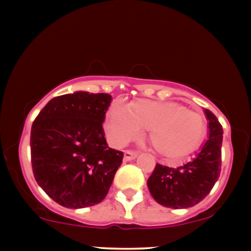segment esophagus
Returning a JSON list of instances; mask_svg holds the SVG:
<instances>
[{"label":"esophagus","instance_id":"1","mask_svg":"<svg viewBox=\"0 0 251 251\" xmlns=\"http://www.w3.org/2000/svg\"><path fill=\"white\" fill-rule=\"evenodd\" d=\"M138 155V152H133V151H125V153H124V160L125 162H129V160H133L137 158Z\"/></svg>","mask_w":251,"mask_h":251}]
</instances>
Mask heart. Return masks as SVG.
I'll return each instance as SVG.
<instances>
[{
	"instance_id": "obj_1",
	"label": "heart",
	"mask_w": 251,
	"mask_h": 251,
	"mask_svg": "<svg viewBox=\"0 0 251 251\" xmlns=\"http://www.w3.org/2000/svg\"><path fill=\"white\" fill-rule=\"evenodd\" d=\"M105 129L109 143L122 148L150 131V143L155 153L170 162H178L200 146L205 123L197 112L175 101L142 99L131 106H113L106 114Z\"/></svg>"
}]
</instances>
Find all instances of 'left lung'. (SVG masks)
<instances>
[{"mask_svg":"<svg viewBox=\"0 0 251 251\" xmlns=\"http://www.w3.org/2000/svg\"><path fill=\"white\" fill-rule=\"evenodd\" d=\"M208 119V139L197 154L179 168L157 164L148 179L150 194L160 205L171 209H188L198 204L214 188L221 174L223 129L217 118L204 109Z\"/></svg>","mask_w":251,"mask_h":251,"instance_id":"obj_1","label":"left lung"}]
</instances>
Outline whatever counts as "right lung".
<instances>
[{"label":"right lung","instance_id":"right-lung-1","mask_svg":"<svg viewBox=\"0 0 251 251\" xmlns=\"http://www.w3.org/2000/svg\"><path fill=\"white\" fill-rule=\"evenodd\" d=\"M112 97L77 91L48 101L30 131L35 180L60 205L81 209L107 195L123 163V152L109 149L102 123Z\"/></svg>","mask_w":251,"mask_h":251}]
</instances>
